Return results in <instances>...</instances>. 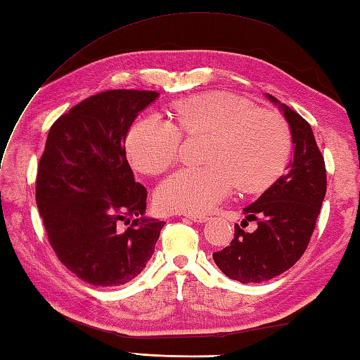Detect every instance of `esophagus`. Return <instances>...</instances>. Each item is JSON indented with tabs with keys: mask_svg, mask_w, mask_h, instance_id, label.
<instances>
[{
	"mask_svg": "<svg viewBox=\"0 0 360 360\" xmlns=\"http://www.w3.org/2000/svg\"><path fill=\"white\" fill-rule=\"evenodd\" d=\"M186 218L195 221V223H198V224H200V223H205V221L209 219L207 217H204V215H186Z\"/></svg>",
	"mask_w": 360,
	"mask_h": 360,
	"instance_id": "esophagus-1",
	"label": "esophagus"
}]
</instances>
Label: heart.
<instances>
[{
  "instance_id": "1",
  "label": "heart",
  "mask_w": 360,
  "mask_h": 360,
  "mask_svg": "<svg viewBox=\"0 0 360 360\" xmlns=\"http://www.w3.org/2000/svg\"><path fill=\"white\" fill-rule=\"evenodd\" d=\"M172 120L143 114L129 128L128 158L145 174H159L178 158L182 136L209 133L205 167H186L158 187L164 212L202 215L233 192H257L274 182L290 155V134L280 114L257 110L246 98L207 93L176 102Z\"/></svg>"
}]
</instances>
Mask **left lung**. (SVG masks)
Returning <instances> with one entry per match:
<instances>
[{
	"label": "left lung",
	"mask_w": 360,
	"mask_h": 360,
	"mask_svg": "<svg viewBox=\"0 0 360 360\" xmlns=\"http://www.w3.org/2000/svg\"><path fill=\"white\" fill-rule=\"evenodd\" d=\"M278 105L290 128L294 158L288 172L280 176L258 200L244 207L246 219L235 224L231 246L213 252V262L229 278L241 283H262L292 267L304 254L326 193L325 160L311 125L300 114ZM257 220L254 233L243 226Z\"/></svg>",
	"instance_id": "left-lung-1"
}]
</instances>
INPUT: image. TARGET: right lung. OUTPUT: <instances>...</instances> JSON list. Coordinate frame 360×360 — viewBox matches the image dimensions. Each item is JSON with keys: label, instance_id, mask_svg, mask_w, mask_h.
<instances>
[{"label": "right lung", "instance_id": "add662e5", "mask_svg": "<svg viewBox=\"0 0 360 360\" xmlns=\"http://www.w3.org/2000/svg\"><path fill=\"white\" fill-rule=\"evenodd\" d=\"M159 97L111 89L91 96L49 129L38 162L35 200L60 262L93 286L137 277L155 252L165 221L145 217L147 188L127 160L128 129ZM132 226L122 229V222Z\"/></svg>", "mask_w": 360, "mask_h": 360}]
</instances>
